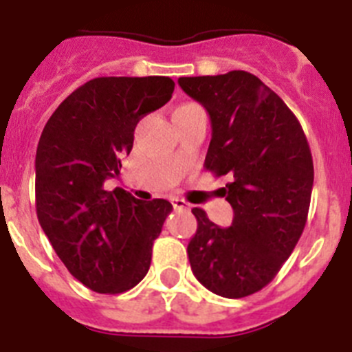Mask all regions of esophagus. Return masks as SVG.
<instances>
[{
  "label": "esophagus",
  "instance_id": "obj_1",
  "mask_svg": "<svg viewBox=\"0 0 352 352\" xmlns=\"http://www.w3.org/2000/svg\"><path fill=\"white\" fill-rule=\"evenodd\" d=\"M171 206H173V209H179V211H181V209H184V211L191 209L190 204L186 202V200L179 199V197H173V199H171Z\"/></svg>",
  "mask_w": 352,
  "mask_h": 352
}]
</instances>
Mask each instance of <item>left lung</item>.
Wrapping results in <instances>:
<instances>
[{"instance_id":"8db88e82","label":"left lung","mask_w":352,"mask_h":352,"mask_svg":"<svg viewBox=\"0 0 352 352\" xmlns=\"http://www.w3.org/2000/svg\"><path fill=\"white\" fill-rule=\"evenodd\" d=\"M179 85L211 120L204 166L232 175L221 188L234 211L231 227L191 209L199 221L188 243L191 270L212 294L241 299L276 277L302 234L313 188L308 140L294 112L252 73L182 76Z\"/></svg>"}]
</instances>
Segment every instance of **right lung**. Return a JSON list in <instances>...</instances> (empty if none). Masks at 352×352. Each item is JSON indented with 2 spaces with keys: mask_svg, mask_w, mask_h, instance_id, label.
<instances>
[{
  "mask_svg": "<svg viewBox=\"0 0 352 352\" xmlns=\"http://www.w3.org/2000/svg\"><path fill=\"white\" fill-rule=\"evenodd\" d=\"M168 76H100L67 96L35 155V209L71 276L98 294H123L146 276L168 200L141 202L103 188L120 175L140 118L170 102Z\"/></svg>",
  "mask_w": 352,
  "mask_h": 352,
  "instance_id": "obj_1",
  "label": "right lung"
}]
</instances>
